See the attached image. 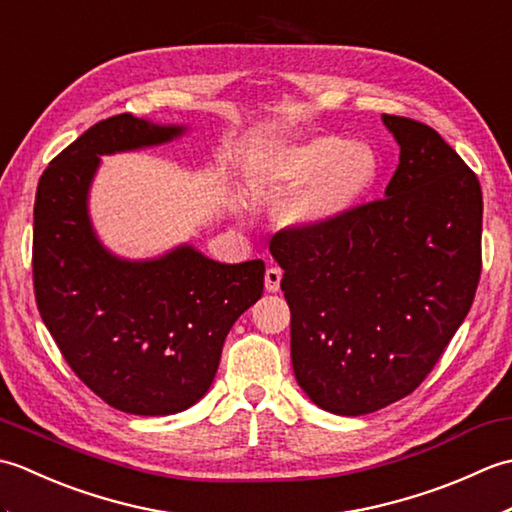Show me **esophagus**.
<instances>
[{"instance_id": "34e87169", "label": "esophagus", "mask_w": 512, "mask_h": 512, "mask_svg": "<svg viewBox=\"0 0 512 512\" xmlns=\"http://www.w3.org/2000/svg\"><path fill=\"white\" fill-rule=\"evenodd\" d=\"M281 275H284V273H281V270L275 268V266H270V268L266 270L264 281H266V290H268V292H277V290H279Z\"/></svg>"}]
</instances>
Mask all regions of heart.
<instances>
[{
	"label": "heart",
	"mask_w": 512,
	"mask_h": 512,
	"mask_svg": "<svg viewBox=\"0 0 512 512\" xmlns=\"http://www.w3.org/2000/svg\"><path fill=\"white\" fill-rule=\"evenodd\" d=\"M378 178L376 149L339 136L268 145L246 162V182L255 191L299 187L279 211V222L297 233H319L347 220Z\"/></svg>",
	"instance_id": "heart-1"
}]
</instances>
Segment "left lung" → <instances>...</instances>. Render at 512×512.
Wrapping results in <instances>:
<instances>
[{"label":"left lung","instance_id":"8db88e82","mask_svg":"<svg viewBox=\"0 0 512 512\" xmlns=\"http://www.w3.org/2000/svg\"><path fill=\"white\" fill-rule=\"evenodd\" d=\"M400 147L385 198L319 233L281 231L290 356L299 387L336 416L405 398L469 314L482 270V189L418 121L383 114Z\"/></svg>","mask_w":512,"mask_h":512}]
</instances>
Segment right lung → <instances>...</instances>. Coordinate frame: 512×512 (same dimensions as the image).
<instances>
[{
  "instance_id": "add662e5",
  "label": "right lung",
  "mask_w": 512,
  "mask_h": 512,
  "mask_svg": "<svg viewBox=\"0 0 512 512\" xmlns=\"http://www.w3.org/2000/svg\"><path fill=\"white\" fill-rule=\"evenodd\" d=\"M189 125L118 114L96 123L43 171L32 275L41 319L65 361L107 405L171 416L209 391L226 334L262 297L264 262L222 264L193 244L129 259L90 215L101 156L173 143Z\"/></svg>"
}]
</instances>
